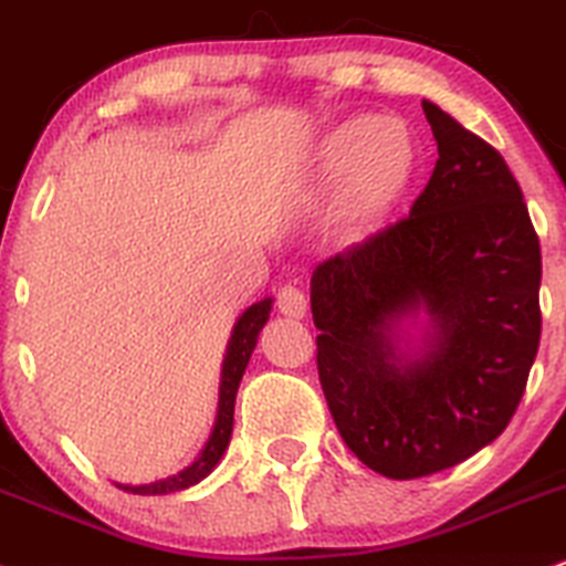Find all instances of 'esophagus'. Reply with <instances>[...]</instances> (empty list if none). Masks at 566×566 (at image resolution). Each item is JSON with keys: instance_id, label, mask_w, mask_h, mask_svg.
I'll return each instance as SVG.
<instances>
[{"instance_id": "34e87169", "label": "esophagus", "mask_w": 566, "mask_h": 566, "mask_svg": "<svg viewBox=\"0 0 566 566\" xmlns=\"http://www.w3.org/2000/svg\"><path fill=\"white\" fill-rule=\"evenodd\" d=\"M277 310H281L285 317L302 321V317L307 315V298H304V294L296 285H283V289L277 291Z\"/></svg>"}]
</instances>
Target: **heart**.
<instances>
[{"instance_id": "1", "label": "heart", "mask_w": 566, "mask_h": 566, "mask_svg": "<svg viewBox=\"0 0 566 566\" xmlns=\"http://www.w3.org/2000/svg\"><path fill=\"white\" fill-rule=\"evenodd\" d=\"M421 153L402 122L349 116L317 139L302 192L310 203L336 198V228L363 241L389 222L413 188Z\"/></svg>"}]
</instances>
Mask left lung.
<instances>
[{
  "instance_id": "8db88e82",
  "label": "left lung",
  "mask_w": 566,
  "mask_h": 566,
  "mask_svg": "<svg viewBox=\"0 0 566 566\" xmlns=\"http://www.w3.org/2000/svg\"><path fill=\"white\" fill-rule=\"evenodd\" d=\"M423 113L440 158L410 217L310 283L331 416L389 480L437 474L501 437L541 344V243L520 182L440 105L423 99Z\"/></svg>"
}]
</instances>
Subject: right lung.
I'll return each instance as SVG.
<instances>
[{
	"label": "right lung",
	"mask_w": 566,
	"mask_h": 566,
	"mask_svg": "<svg viewBox=\"0 0 566 566\" xmlns=\"http://www.w3.org/2000/svg\"><path fill=\"white\" fill-rule=\"evenodd\" d=\"M270 310H272V298L264 296L262 302L251 304V307L238 317L235 325H232L228 352H224V360H222V381H219V405H217L214 429H211L209 440H206L203 450L198 453L196 461H192L190 467H185L182 471H177V474L166 476V480H158L150 484L116 482V488H122L132 495H169V493H179V490L192 488V484L206 480V476L214 471V467L222 461L224 450H228L230 444L238 387H241V378L245 374V365L251 360V352L256 347L259 331H262L264 323L270 321Z\"/></svg>",
	"instance_id": "1"
}]
</instances>
